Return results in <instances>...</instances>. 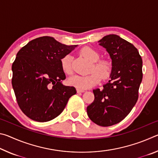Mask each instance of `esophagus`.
Masks as SVG:
<instances>
[{
    "mask_svg": "<svg viewBox=\"0 0 158 158\" xmlns=\"http://www.w3.org/2000/svg\"><path fill=\"white\" fill-rule=\"evenodd\" d=\"M84 91H85L84 90H81V89H77V92L78 93H84Z\"/></svg>",
    "mask_w": 158,
    "mask_h": 158,
    "instance_id": "34e87169",
    "label": "esophagus"
}]
</instances>
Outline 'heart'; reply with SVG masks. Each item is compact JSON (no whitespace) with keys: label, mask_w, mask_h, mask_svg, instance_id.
Instances as JSON below:
<instances>
[{"label":"heart","mask_w":158,"mask_h":158,"mask_svg":"<svg viewBox=\"0 0 158 158\" xmlns=\"http://www.w3.org/2000/svg\"><path fill=\"white\" fill-rule=\"evenodd\" d=\"M80 53L92 62V65L90 69V73H92L87 76L74 75L69 77L68 84L72 86H74L81 90H85L99 84L101 78L106 79L111 75L114 68V64L111 60L108 58L98 60L100 58V53L90 47L82 48L80 51ZM71 61L72 56L69 54L65 55L61 58V68L66 74H71L73 71Z\"/></svg>","instance_id":"obj_1"}]
</instances>
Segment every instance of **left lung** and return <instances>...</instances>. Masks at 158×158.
I'll use <instances>...</instances> for the list:
<instances>
[{
	"mask_svg": "<svg viewBox=\"0 0 158 158\" xmlns=\"http://www.w3.org/2000/svg\"><path fill=\"white\" fill-rule=\"evenodd\" d=\"M98 42L109 53L114 68L103 89L93 90L95 99L87 106V114L95 124L108 127L123 121L137 102L142 59L137 48L117 35H108Z\"/></svg>",
	"mask_w": 158,
	"mask_h": 158,
	"instance_id": "obj_1",
	"label": "left lung"
}]
</instances>
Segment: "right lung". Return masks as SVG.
<instances>
[{
  "mask_svg": "<svg viewBox=\"0 0 158 158\" xmlns=\"http://www.w3.org/2000/svg\"><path fill=\"white\" fill-rule=\"evenodd\" d=\"M77 47L43 36L18 52L12 66V84L19 106L31 119L47 122L55 118L77 93L75 88L61 83L65 74L60 64L61 58Z\"/></svg>",
  "mask_w": 158,
  "mask_h": 158,
  "instance_id": "right-lung-1",
  "label": "right lung"
}]
</instances>
